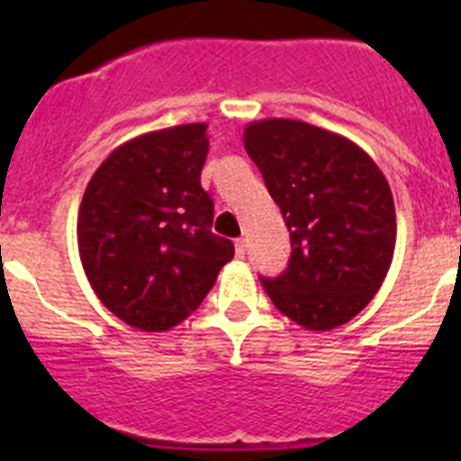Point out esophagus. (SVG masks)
<instances>
[{
  "label": "esophagus",
  "mask_w": 461,
  "mask_h": 461,
  "mask_svg": "<svg viewBox=\"0 0 461 461\" xmlns=\"http://www.w3.org/2000/svg\"><path fill=\"white\" fill-rule=\"evenodd\" d=\"M244 251H247V240H235V254H238V258H242Z\"/></svg>",
  "instance_id": "34e87169"
}]
</instances>
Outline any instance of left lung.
Segmentation results:
<instances>
[{
  "instance_id": "8db88e82",
  "label": "left lung",
  "mask_w": 461,
  "mask_h": 461,
  "mask_svg": "<svg viewBox=\"0 0 461 461\" xmlns=\"http://www.w3.org/2000/svg\"><path fill=\"white\" fill-rule=\"evenodd\" d=\"M244 149L291 230V260L263 279L272 304L304 330L339 328L372 303L397 240L385 175L362 148L300 120H258Z\"/></svg>"
}]
</instances>
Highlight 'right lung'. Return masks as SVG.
Returning a JSON list of instances; mask_svg holds the SVG:
<instances>
[{"label":"right lung","mask_w":461,"mask_h":461,"mask_svg":"<svg viewBox=\"0 0 461 461\" xmlns=\"http://www.w3.org/2000/svg\"><path fill=\"white\" fill-rule=\"evenodd\" d=\"M207 124L126 140L92 175L78 210L83 270L105 309L136 330L164 332L201 307L230 240L212 233L201 186Z\"/></svg>","instance_id":"add662e5"}]
</instances>
